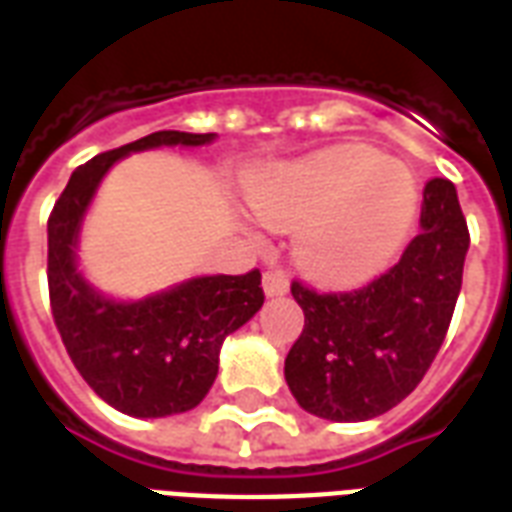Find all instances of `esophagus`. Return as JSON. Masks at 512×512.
<instances>
[{
  "label": "esophagus",
  "instance_id": "obj_1",
  "mask_svg": "<svg viewBox=\"0 0 512 512\" xmlns=\"http://www.w3.org/2000/svg\"><path fill=\"white\" fill-rule=\"evenodd\" d=\"M263 292L265 297H281L289 292V279L287 273L281 271H268L263 276Z\"/></svg>",
  "mask_w": 512,
  "mask_h": 512
}]
</instances>
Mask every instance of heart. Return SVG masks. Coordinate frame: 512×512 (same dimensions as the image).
<instances>
[{
    "instance_id": "obj_1",
    "label": "heart",
    "mask_w": 512,
    "mask_h": 512,
    "mask_svg": "<svg viewBox=\"0 0 512 512\" xmlns=\"http://www.w3.org/2000/svg\"><path fill=\"white\" fill-rule=\"evenodd\" d=\"M249 204L295 233V260L329 287H356L385 271L420 212V185L398 159L332 146L249 177Z\"/></svg>"
}]
</instances>
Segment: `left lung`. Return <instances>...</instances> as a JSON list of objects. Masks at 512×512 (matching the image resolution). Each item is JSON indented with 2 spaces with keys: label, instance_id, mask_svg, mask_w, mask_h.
Here are the masks:
<instances>
[{
  "label": "left lung",
  "instance_id": "1",
  "mask_svg": "<svg viewBox=\"0 0 512 512\" xmlns=\"http://www.w3.org/2000/svg\"><path fill=\"white\" fill-rule=\"evenodd\" d=\"M468 247L457 188L436 177L425 185L420 233L385 276L345 295L295 281L305 327L284 377L297 404L332 422L372 420L401 404L444 342Z\"/></svg>",
  "mask_w": 512,
  "mask_h": 512
}]
</instances>
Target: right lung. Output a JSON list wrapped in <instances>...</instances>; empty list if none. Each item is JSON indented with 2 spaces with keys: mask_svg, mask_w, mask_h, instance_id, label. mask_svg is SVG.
<instances>
[{
  "mask_svg": "<svg viewBox=\"0 0 512 512\" xmlns=\"http://www.w3.org/2000/svg\"><path fill=\"white\" fill-rule=\"evenodd\" d=\"M215 132H151L74 170L47 220L52 316L68 356L108 406L130 417H170L199 406L220 366L223 340L263 308L260 271L193 276L138 300L95 287L79 268V239L103 177L124 156L201 148Z\"/></svg>",
  "mask_w": 512,
  "mask_h": 512,
  "instance_id": "add662e5",
  "label": "right lung"
}]
</instances>
